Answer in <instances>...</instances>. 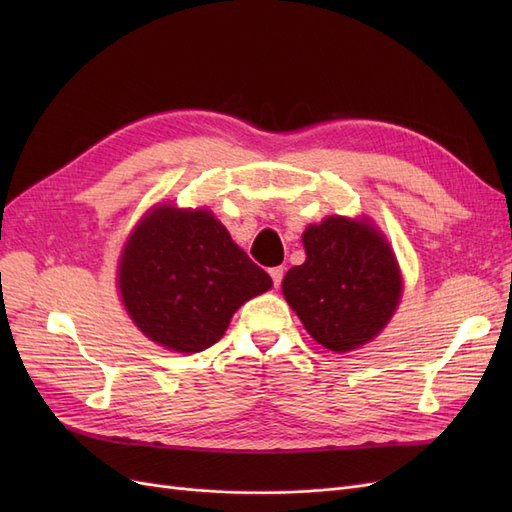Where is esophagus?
<instances>
[{
  "mask_svg": "<svg viewBox=\"0 0 512 512\" xmlns=\"http://www.w3.org/2000/svg\"><path fill=\"white\" fill-rule=\"evenodd\" d=\"M269 275H271V280H273V286L280 288L282 277H284V267H273V269L269 271Z\"/></svg>",
  "mask_w": 512,
  "mask_h": 512,
  "instance_id": "obj_1",
  "label": "esophagus"
}]
</instances>
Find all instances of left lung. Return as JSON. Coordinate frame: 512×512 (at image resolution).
<instances>
[{
    "label": "left lung",
    "mask_w": 512,
    "mask_h": 512,
    "mask_svg": "<svg viewBox=\"0 0 512 512\" xmlns=\"http://www.w3.org/2000/svg\"><path fill=\"white\" fill-rule=\"evenodd\" d=\"M307 260L292 267L282 290L303 327L333 352L376 337L401 297L389 243L365 222L327 218L303 232Z\"/></svg>",
    "instance_id": "obj_1"
}]
</instances>
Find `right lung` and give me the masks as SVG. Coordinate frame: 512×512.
<instances>
[{
  "label": "right lung",
  "mask_w": 512,
  "mask_h": 512,
  "mask_svg": "<svg viewBox=\"0 0 512 512\" xmlns=\"http://www.w3.org/2000/svg\"><path fill=\"white\" fill-rule=\"evenodd\" d=\"M271 277L209 211L156 207L136 226L119 262V290L153 342L200 352L220 342L232 314L271 288Z\"/></svg>",
  "instance_id": "right-lung-1"
}]
</instances>
